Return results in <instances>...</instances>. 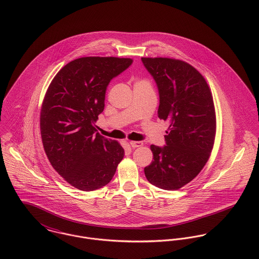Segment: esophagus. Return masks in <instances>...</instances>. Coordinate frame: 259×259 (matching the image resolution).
I'll return each mask as SVG.
<instances>
[{
    "instance_id": "esophagus-1",
    "label": "esophagus",
    "mask_w": 259,
    "mask_h": 259,
    "mask_svg": "<svg viewBox=\"0 0 259 259\" xmlns=\"http://www.w3.org/2000/svg\"><path fill=\"white\" fill-rule=\"evenodd\" d=\"M130 145L133 148H139L142 147L144 145L143 142H130Z\"/></svg>"
}]
</instances>
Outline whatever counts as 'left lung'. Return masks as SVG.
I'll list each match as a JSON object with an SVG mask.
<instances>
[{
  "mask_svg": "<svg viewBox=\"0 0 259 259\" xmlns=\"http://www.w3.org/2000/svg\"><path fill=\"white\" fill-rule=\"evenodd\" d=\"M159 95L157 115L169 122L163 147L150 146L153 160L145 167L151 185L166 190L183 187L205 165L215 137L210 90L187 63L167 58H142Z\"/></svg>",
  "mask_w": 259,
  "mask_h": 259,
  "instance_id": "8db88e82",
  "label": "left lung"
}]
</instances>
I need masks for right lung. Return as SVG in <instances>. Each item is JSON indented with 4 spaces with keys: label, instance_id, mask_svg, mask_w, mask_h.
<instances>
[{
    "label": "right lung",
    "instance_id": "right-lung-1",
    "mask_svg": "<svg viewBox=\"0 0 259 259\" xmlns=\"http://www.w3.org/2000/svg\"><path fill=\"white\" fill-rule=\"evenodd\" d=\"M133 59L87 57L67 64L52 80L40 110V135L47 156L75 188L91 191L108 185L123 158L120 145L97 133L111 79Z\"/></svg>",
    "mask_w": 259,
    "mask_h": 259
}]
</instances>
